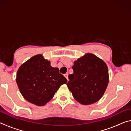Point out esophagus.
Segmentation results:
<instances>
[{
    "mask_svg": "<svg viewBox=\"0 0 131 131\" xmlns=\"http://www.w3.org/2000/svg\"><path fill=\"white\" fill-rule=\"evenodd\" d=\"M64 76H65L66 78V79L68 80V81L69 80V79H68V73H66V74H64Z\"/></svg>",
    "mask_w": 131,
    "mask_h": 131,
    "instance_id": "obj_1",
    "label": "esophagus"
}]
</instances>
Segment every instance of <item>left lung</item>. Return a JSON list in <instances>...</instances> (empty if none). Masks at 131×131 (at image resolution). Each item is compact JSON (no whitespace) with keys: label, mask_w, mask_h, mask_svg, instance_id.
<instances>
[{"label":"left lung","mask_w":131,"mask_h":131,"mask_svg":"<svg viewBox=\"0 0 131 131\" xmlns=\"http://www.w3.org/2000/svg\"><path fill=\"white\" fill-rule=\"evenodd\" d=\"M73 73L69 75L67 86L80 103L89 105L100 99L108 85V68L102 59L87 53L74 62Z\"/></svg>","instance_id":"8db88e82"}]
</instances>
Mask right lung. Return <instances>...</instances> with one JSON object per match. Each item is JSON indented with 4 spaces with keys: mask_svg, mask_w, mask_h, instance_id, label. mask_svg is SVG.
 I'll return each mask as SVG.
<instances>
[{
    "mask_svg": "<svg viewBox=\"0 0 131 131\" xmlns=\"http://www.w3.org/2000/svg\"><path fill=\"white\" fill-rule=\"evenodd\" d=\"M67 79L53 68L43 55L37 54L22 64L16 82L23 96L29 102L42 106L48 103Z\"/></svg>",
    "mask_w": 131,
    "mask_h": 131,
    "instance_id": "add662e5",
    "label": "right lung"
}]
</instances>
